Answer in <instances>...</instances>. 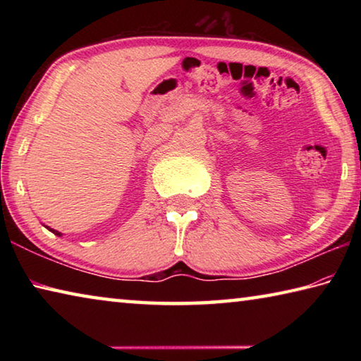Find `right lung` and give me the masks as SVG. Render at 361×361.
Segmentation results:
<instances>
[{
    "mask_svg": "<svg viewBox=\"0 0 361 361\" xmlns=\"http://www.w3.org/2000/svg\"><path fill=\"white\" fill-rule=\"evenodd\" d=\"M49 231H52V232H54V234H56V235H62V234H60V232H59V231H54V229H49Z\"/></svg>",
    "mask_w": 361,
    "mask_h": 361,
    "instance_id": "1",
    "label": "right lung"
}]
</instances>
